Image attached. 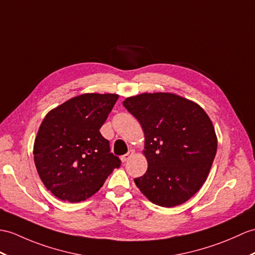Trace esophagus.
<instances>
[{"instance_id": "1", "label": "esophagus", "mask_w": 255, "mask_h": 255, "mask_svg": "<svg viewBox=\"0 0 255 255\" xmlns=\"http://www.w3.org/2000/svg\"><path fill=\"white\" fill-rule=\"evenodd\" d=\"M133 153H134V151L133 150H129L125 155H123L122 157H121V159H122V162H127L128 159H130L131 158V156L133 155Z\"/></svg>"}]
</instances>
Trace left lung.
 Returning a JSON list of instances; mask_svg holds the SVG:
<instances>
[{
    "mask_svg": "<svg viewBox=\"0 0 255 255\" xmlns=\"http://www.w3.org/2000/svg\"><path fill=\"white\" fill-rule=\"evenodd\" d=\"M123 104L144 133L147 169L135 186L156 205L185 203L203 186L216 154L211 118L198 103L175 93L144 92Z\"/></svg>",
    "mask_w": 255,
    "mask_h": 255,
    "instance_id": "left-lung-1",
    "label": "left lung"
}]
</instances>
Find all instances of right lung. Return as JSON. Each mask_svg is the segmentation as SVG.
Listing matches in <instances>:
<instances>
[{
  "mask_svg": "<svg viewBox=\"0 0 255 255\" xmlns=\"http://www.w3.org/2000/svg\"><path fill=\"white\" fill-rule=\"evenodd\" d=\"M116 93H85L52 109L33 144L35 168L47 190L65 202L98 192L121 161L100 128L118 100Z\"/></svg>",
  "mask_w": 255,
  "mask_h": 255,
  "instance_id": "right-lung-1",
  "label": "right lung"
}]
</instances>
